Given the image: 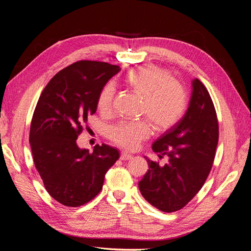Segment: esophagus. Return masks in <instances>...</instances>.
<instances>
[{"instance_id":"esophagus-1","label":"esophagus","mask_w":251,"mask_h":251,"mask_svg":"<svg viewBox=\"0 0 251 251\" xmlns=\"http://www.w3.org/2000/svg\"><path fill=\"white\" fill-rule=\"evenodd\" d=\"M120 159L121 160H130V159H132V155L128 154L127 151H121Z\"/></svg>"}]
</instances>
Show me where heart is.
<instances>
[{"mask_svg":"<svg viewBox=\"0 0 251 251\" xmlns=\"http://www.w3.org/2000/svg\"><path fill=\"white\" fill-rule=\"evenodd\" d=\"M124 85L142 98L141 114L149 117L155 130H171L185 115L188 98L181 83L174 80L169 71L154 65L138 67L126 73ZM115 90L107 83L97 98V108L101 113L112 109ZM151 134L147 120L123 121L110 130L111 139L127 149H135Z\"/></svg>","mask_w":251,"mask_h":251,"instance_id":"heart-1","label":"heart"}]
</instances>
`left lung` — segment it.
Instances as JSON below:
<instances>
[{
	"label": "left lung",
	"mask_w": 251,
	"mask_h": 251,
	"mask_svg": "<svg viewBox=\"0 0 251 251\" xmlns=\"http://www.w3.org/2000/svg\"><path fill=\"white\" fill-rule=\"evenodd\" d=\"M192 86L183 118L151 146L159 158L168 155L169 163L160 166L146 157L149 171L139 181L143 198L164 212L183 208L198 194L216 155L219 125L214 102L198 78Z\"/></svg>",
	"instance_id": "8db88e82"
}]
</instances>
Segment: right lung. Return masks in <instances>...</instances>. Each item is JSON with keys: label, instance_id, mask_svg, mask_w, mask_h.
<instances>
[{"label": "right lung", "instance_id": "obj_1", "mask_svg": "<svg viewBox=\"0 0 251 251\" xmlns=\"http://www.w3.org/2000/svg\"><path fill=\"white\" fill-rule=\"evenodd\" d=\"M119 71V66L79 60L56 73L36 103L29 134L34 165L46 191L65 206L94 199L118 160L116 149L96 144L90 153L76 139L96 112L100 90Z\"/></svg>", "mask_w": 251, "mask_h": 251}]
</instances>
